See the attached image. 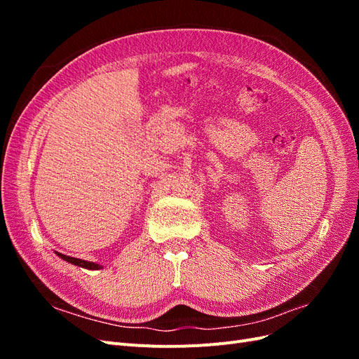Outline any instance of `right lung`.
Listing matches in <instances>:
<instances>
[{"label":"right lung","mask_w":359,"mask_h":359,"mask_svg":"<svg viewBox=\"0 0 359 359\" xmlns=\"http://www.w3.org/2000/svg\"><path fill=\"white\" fill-rule=\"evenodd\" d=\"M57 256H60L62 260H66V262L76 265V266H81V268H86V269H102L103 266L100 264H95V262H90V260H83V259H78V257H72V256H66L62 253L55 252Z\"/></svg>","instance_id":"add662e5"}]
</instances>
